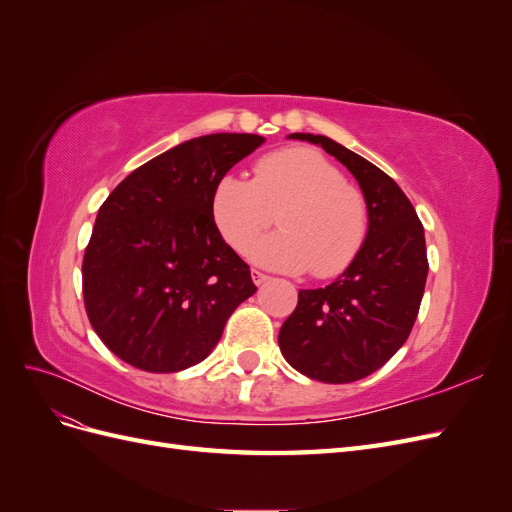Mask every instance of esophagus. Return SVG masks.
I'll list each match as a JSON object with an SVG mask.
<instances>
[{
  "mask_svg": "<svg viewBox=\"0 0 512 512\" xmlns=\"http://www.w3.org/2000/svg\"><path fill=\"white\" fill-rule=\"evenodd\" d=\"M252 280H254V284H256V286H260V284H265V282L269 280V275H267V273H262V271L252 269Z\"/></svg>",
  "mask_w": 512,
  "mask_h": 512,
  "instance_id": "esophagus-1",
  "label": "esophagus"
}]
</instances>
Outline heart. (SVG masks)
<instances>
[{"label":"heart","mask_w":512,"mask_h":512,"mask_svg":"<svg viewBox=\"0 0 512 512\" xmlns=\"http://www.w3.org/2000/svg\"><path fill=\"white\" fill-rule=\"evenodd\" d=\"M213 222L237 252L281 211L280 233L257 242L250 258L262 267L318 277L344 271L367 235L363 194L320 151L290 147L260 158L254 179L224 175L213 190Z\"/></svg>","instance_id":"1"}]
</instances>
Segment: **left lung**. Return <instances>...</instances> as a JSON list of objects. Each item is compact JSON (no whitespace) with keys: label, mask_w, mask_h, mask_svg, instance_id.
I'll use <instances>...</instances> for the list:
<instances>
[{"label":"left lung","mask_w":512,"mask_h":512,"mask_svg":"<svg viewBox=\"0 0 512 512\" xmlns=\"http://www.w3.org/2000/svg\"><path fill=\"white\" fill-rule=\"evenodd\" d=\"M320 145L359 181L367 235L335 282L299 290L280 329L284 359L303 376L346 384L374 374L404 346L427 282L423 224L399 185L359 153L320 134H290Z\"/></svg>","instance_id":"8db88e82"}]
</instances>
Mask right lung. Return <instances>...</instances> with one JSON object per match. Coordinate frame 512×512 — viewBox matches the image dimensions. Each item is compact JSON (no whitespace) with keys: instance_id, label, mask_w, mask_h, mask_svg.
Returning <instances> with one entry per match:
<instances>
[{"instance_id":"add662e5","label":"right lung","mask_w":512,"mask_h":512,"mask_svg":"<svg viewBox=\"0 0 512 512\" xmlns=\"http://www.w3.org/2000/svg\"><path fill=\"white\" fill-rule=\"evenodd\" d=\"M262 143L258 134L192 138L104 200L83 258V297L91 327L121 361L151 374L200 363L256 292L211 205L218 181Z\"/></svg>"}]
</instances>
